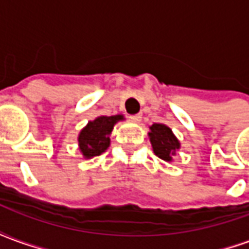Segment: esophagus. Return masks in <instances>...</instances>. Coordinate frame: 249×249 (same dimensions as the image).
I'll list each match as a JSON object with an SVG mask.
<instances>
[{
    "mask_svg": "<svg viewBox=\"0 0 249 249\" xmlns=\"http://www.w3.org/2000/svg\"><path fill=\"white\" fill-rule=\"evenodd\" d=\"M141 113H137V114H133V116H130V120L133 121V123H140L141 121Z\"/></svg>",
    "mask_w": 249,
    "mask_h": 249,
    "instance_id": "obj_1",
    "label": "esophagus"
}]
</instances>
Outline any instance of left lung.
Masks as SVG:
<instances>
[{
  "label": "left lung",
  "mask_w": 249,
  "mask_h": 249,
  "mask_svg": "<svg viewBox=\"0 0 249 249\" xmlns=\"http://www.w3.org/2000/svg\"><path fill=\"white\" fill-rule=\"evenodd\" d=\"M151 132L148 133L155 155L161 160L172 161V157L180 149V141L173 135L172 129L165 124H153L149 126Z\"/></svg>",
  "instance_id": "1"
}]
</instances>
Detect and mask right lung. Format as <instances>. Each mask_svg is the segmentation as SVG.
<instances>
[{"label": "right lung", "instance_id": "add662e5", "mask_svg": "<svg viewBox=\"0 0 249 249\" xmlns=\"http://www.w3.org/2000/svg\"><path fill=\"white\" fill-rule=\"evenodd\" d=\"M123 114L116 116H100L93 121H89L78 135V148L85 159L100 156L108 149L110 144L109 136L116 123L123 120Z\"/></svg>", "mask_w": 249, "mask_h": 249}]
</instances>
